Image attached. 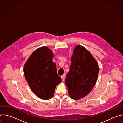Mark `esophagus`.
<instances>
[{"mask_svg": "<svg viewBox=\"0 0 123 123\" xmlns=\"http://www.w3.org/2000/svg\"><path fill=\"white\" fill-rule=\"evenodd\" d=\"M61 79H62V81H63V82H64V80H65V75H63V76H61Z\"/></svg>", "mask_w": 123, "mask_h": 123, "instance_id": "34e87169", "label": "esophagus"}]
</instances>
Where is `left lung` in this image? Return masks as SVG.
<instances>
[{"label": "left lung", "mask_w": 123, "mask_h": 123, "mask_svg": "<svg viewBox=\"0 0 123 123\" xmlns=\"http://www.w3.org/2000/svg\"><path fill=\"white\" fill-rule=\"evenodd\" d=\"M71 62L65 83L70 97L78 100L88 94L93 89L99 68L90 52L81 45L75 47Z\"/></svg>", "instance_id": "obj_1"}]
</instances>
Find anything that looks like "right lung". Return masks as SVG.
I'll return each instance as SVG.
<instances>
[{
	"label": "right lung",
	"mask_w": 123,
	"mask_h": 123,
	"mask_svg": "<svg viewBox=\"0 0 123 123\" xmlns=\"http://www.w3.org/2000/svg\"><path fill=\"white\" fill-rule=\"evenodd\" d=\"M53 57L52 51L43 46L35 50L24 66V74L31 91L43 100L50 99L56 86L62 82Z\"/></svg>",
	"instance_id": "obj_1"
}]
</instances>
